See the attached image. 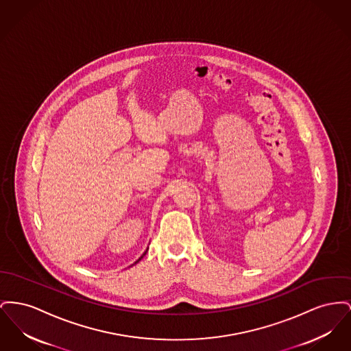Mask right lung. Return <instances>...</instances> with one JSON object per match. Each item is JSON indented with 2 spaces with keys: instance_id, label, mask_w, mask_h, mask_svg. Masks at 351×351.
Returning <instances> with one entry per match:
<instances>
[{
  "instance_id": "add662e5",
  "label": "right lung",
  "mask_w": 351,
  "mask_h": 351,
  "mask_svg": "<svg viewBox=\"0 0 351 351\" xmlns=\"http://www.w3.org/2000/svg\"><path fill=\"white\" fill-rule=\"evenodd\" d=\"M145 254H143V256H145ZM143 256H142V257H141V258H143ZM141 258H139V260H141ZM139 260H138V261H139Z\"/></svg>"
}]
</instances>
